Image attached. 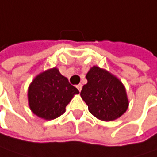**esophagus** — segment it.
<instances>
[{
	"mask_svg": "<svg viewBox=\"0 0 157 157\" xmlns=\"http://www.w3.org/2000/svg\"><path fill=\"white\" fill-rule=\"evenodd\" d=\"M76 88L78 89L79 91H81V90H82V84H78V85L76 86Z\"/></svg>",
	"mask_w": 157,
	"mask_h": 157,
	"instance_id": "esophagus-1",
	"label": "esophagus"
}]
</instances>
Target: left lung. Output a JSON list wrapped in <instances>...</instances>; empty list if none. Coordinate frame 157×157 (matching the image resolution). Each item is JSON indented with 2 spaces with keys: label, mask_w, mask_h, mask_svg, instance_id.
I'll return each mask as SVG.
<instances>
[{
  "label": "left lung",
  "mask_w": 157,
  "mask_h": 157,
  "mask_svg": "<svg viewBox=\"0 0 157 157\" xmlns=\"http://www.w3.org/2000/svg\"><path fill=\"white\" fill-rule=\"evenodd\" d=\"M81 97L90 114L103 121L120 117L128 108V98L123 83L110 73L93 67L86 75Z\"/></svg>",
  "instance_id": "1"
}]
</instances>
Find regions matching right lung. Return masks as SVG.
<instances>
[{
	"label": "right lung",
	"instance_id": "add662e5",
	"mask_svg": "<svg viewBox=\"0 0 157 157\" xmlns=\"http://www.w3.org/2000/svg\"><path fill=\"white\" fill-rule=\"evenodd\" d=\"M79 90L57 68L49 69L33 79L28 89V101L33 113L52 120L66 111V106Z\"/></svg>",
	"mask_w": 157,
	"mask_h": 157
}]
</instances>
